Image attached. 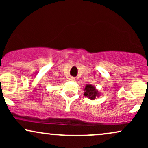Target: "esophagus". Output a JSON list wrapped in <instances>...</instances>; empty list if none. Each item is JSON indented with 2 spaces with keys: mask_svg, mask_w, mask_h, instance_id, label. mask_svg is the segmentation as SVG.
Instances as JSON below:
<instances>
[{
  "mask_svg": "<svg viewBox=\"0 0 148 148\" xmlns=\"http://www.w3.org/2000/svg\"><path fill=\"white\" fill-rule=\"evenodd\" d=\"M69 80H70L71 81H74L76 79H75V78H74V77H70L69 78Z\"/></svg>",
  "mask_w": 148,
  "mask_h": 148,
  "instance_id": "34e87169",
  "label": "esophagus"
}]
</instances>
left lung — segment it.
<instances>
[{"instance_id":"8db88e82","label":"left lung","mask_w":148,"mask_h":148,"mask_svg":"<svg viewBox=\"0 0 148 148\" xmlns=\"http://www.w3.org/2000/svg\"><path fill=\"white\" fill-rule=\"evenodd\" d=\"M84 95L85 97H87L90 99L95 100L96 97H99L101 94L95 86L91 84H86L84 88Z\"/></svg>"}]
</instances>
